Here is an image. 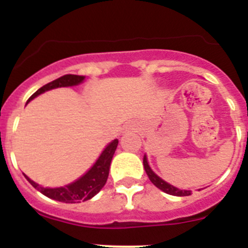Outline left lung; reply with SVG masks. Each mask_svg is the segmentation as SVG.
<instances>
[{"mask_svg": "<svg viewBox=\"0 0 248 248\" xmlns=\"http://www.w3.org/2000/svg\"><path fill=\"white\" fill-rule=\"evenodd\" d=\"M143 164H144V169H145V171H146V175H148L151 183L154 184L157 189L163 190V191L166 192V194L174 195V196H189V195H191V191H189V190L177 189V187H175V186L170 185V184H168V183H165L164 180H161V179H160L157 175H155L154 172H153V170L150 169V166H149L148 160H146L145 155H144Z\"/></svg>", "mask_w": 248, "mask_h": 248, "instance_id": "left-lung-1", "label": "left lung"}]
</instances>
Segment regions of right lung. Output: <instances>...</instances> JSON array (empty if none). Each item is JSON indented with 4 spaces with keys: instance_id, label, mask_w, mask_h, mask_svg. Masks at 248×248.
Listing matches in <instances>:
<instances>
[{
    "instance_id": "obj_1",
    "label": "right lung",
    "mask_w": 248,
    "mask_h": 248,
    "mask_svg": "<svg viewBox=\"0 0 248 248\" xmlns=\"http://www.w3.org/2000/svg\"><path fill=\"white\" fill-rule=\"evenodd\" d=\"M84 80L83 76H76V74H65V76L61 77L58 79L53 80V82L47 83L43 85L42 88H39L36 93H33L30 97L28 102L36 98L39 94L45 93V92L50 91V89L59 88V87H72V85H77L82 83ZM118 146V140H113L97 160V163L92 166V169L85 175H83L80 179H78L74 183L69 184L67 186H62V187H57V189H49V187H42L31 179L26 176L31 185L33 186L34 189L38 190L39 192H42L45 196L53 200L61 201V202L65 203H76L80 202V201H87L92 199L93 196L98 194L102 190L103 186L105 185L107 180H108L109 175V168H110L111 159L115 153V149Z\"/></svg>"
}]
</instances>
